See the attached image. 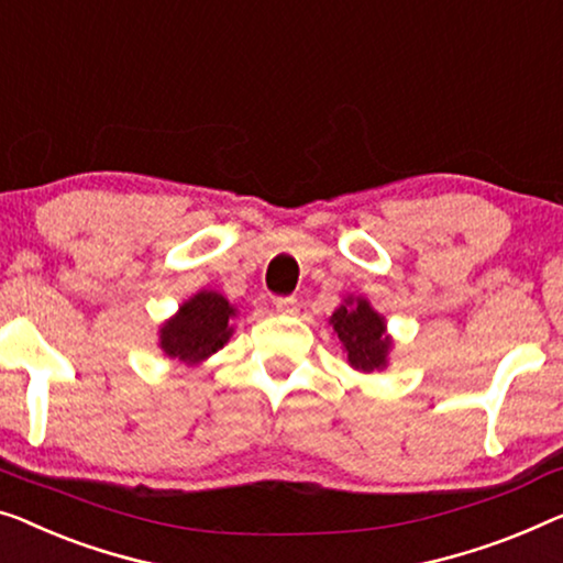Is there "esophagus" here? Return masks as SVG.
<instances>
[{"mask_svg":"<svg viewBox=\"0 0 563 563\" xmlns=\"http://www.w3.org/2000/svg\"><path fill=\"white\" fill-rule=\"evenodd\" d=\"M275 310L280 316H296L298 313V300L296 298H278L275 300Z\"/></svg>","mask_w":563,"mask_h":563,"instance_id":"1","label":"esophagus"}]
</instances>
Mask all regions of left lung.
<instances>
[{"mask_svg": "<svg viewBox=\"0 0 563 563\" xmlns=\"http://www.w3.org/2000/svg\"><path fill=\"white\" fill-rule=\"evenodd\" d=\"M333 333L339 335L346 362L356 372L372 374L389 366L394 339L387 331V318L364 296H346L329 318Z\"/></svg>", "mask_w": 563, "mask_h": 563, "instance_id": "left-lung-1", "label": "left lung"}]
</instances>
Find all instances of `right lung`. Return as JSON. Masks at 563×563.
<instances>
[{
  "mask_svg": "<svg viewBox=\"0 0 563 563\" xmlns=\"http://www.w3.org/2000/svg\"><path fill=\"white\" fill-rule=\"evenodd\" d=\"M234 316L238 308L222 292L199 290L158 325V349L172 362L197 366L232 339Z\"/></svg>",
  "mask_w": 563,
  "mask_h": 563,
  "instance_id": "add662e5",
  "label": "right lung"
}]
</instances>
